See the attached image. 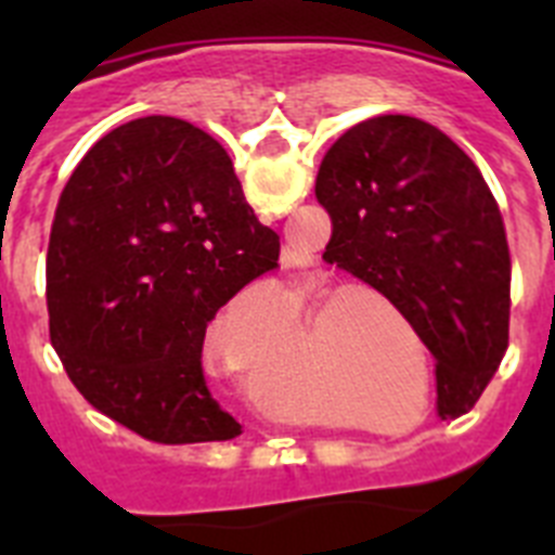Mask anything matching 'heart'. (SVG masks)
I'll return each instance as SVG.
<instances>
[{
  "label": "heart",
  "instance_id": "obj_1",
  "mask_svg": "<svg viewBox=\"0 0 555 555\" xmlns=\"http://www.w3.org/2000/svg\"><path fill=\"white\" fill-rule=\"evenodd\" d=\"M288 300L297 313L294 327L258 347L249 361V395L272 420L391 434L380 420H405L420 395L428 405L434 372L425 341L384 294L341 288L327 274L313 272L288 288ZM308 319L312 331L306 334ZM306 337L323 385L339 397L327 412L312 403L301 375Z\"/></svg>",
  "mask_w": 555,
  "mask_h": 555
}]
</instances>
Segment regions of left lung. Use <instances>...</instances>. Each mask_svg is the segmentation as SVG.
Returning <instances> with one entry per match:
<instances>
[{"mask_svg": "<svg viewBox=\"0 0 555 555\" xmlns=\"http://www.w3.org/2000/svg\"><path fill=\"white\" fill-rule=\"evenodd\" d=\"M317 199L325 263L411 320L436 361V409L467 414L508 350L512 255L487 180L442 130L403 113L366 119L327 150Z\"/></svg>", "mask_w": 555, "mask_h": 555, "instance_id": "obj_1", "label": "left lung"}]
</instances>
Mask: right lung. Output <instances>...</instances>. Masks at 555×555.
Here are the masks:
<instances>
[{
  "label": "right lung",
  "instance_id": "obj_1",
  "mask_svg": "<svg viewBox=\"0 0 555 555\" xmlns=\"http://www.w3.org/2000/svg\"><path fill=\"white\" fill-rule=\"evenodd\" d=\"M278 258L219 141L171 116L116 127L72 171L49 233V338L68 380L150 442L233 439L205 331Z\"/></svg>",
  "mask_w": 555,
  "mask_h": 555
}]
</instances>
